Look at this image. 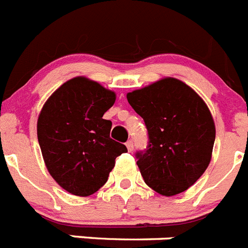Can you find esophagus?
<instances>
[{"label": "esophagus", "mask_w": 248, "mask_h": 248, "mask_svg": "<svg viewBox=\"0 0 248 248\" xmlns=\"http://www.w3.org/2000/svg\"><path fill=\"white\" fill-rule=\"evenodd\" d=\"M126 148H128L129 152H133V149H134V145H133V141L132 140L126 141Z\"/></svg>", "instance_id": "1"}]
</instances>
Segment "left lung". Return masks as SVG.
Listing matches in <instances>:
<instances>
[{"label": "left lung", "instance_id": "left-lung-1", "mask_svg": "<svg viewBox=\"0 0 248 248\" xmlns=\"http://www.w3.org/2000/svg\"><path fill=\"white\" fill-rule=\"evenodd\" d=\"M126 99L148 130L147 148L135 153L144 182L162 196L187 190L212 156L216 128L206 103L173 78L128 93Z\"/></svg>", "mask_w": 248, "mask_h": 248}]
</instances>
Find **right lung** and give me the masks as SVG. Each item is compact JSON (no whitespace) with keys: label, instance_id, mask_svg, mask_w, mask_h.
<instances>
[{"label":"right lung","instance_id":"obj_1","mask_svg":"<svg viewBox=\"0 0 248 248\" xmlns=\"http://www.w3.org/2000/svg\"><path fill=\"white\" fill-rule=\"evenodd\" d=\"M115 94L86 78H74L47 99L37 120V139L46 168L69 193L94 194L108 181L126 147L110 138L104 113Z\"/></svg>","mask_w":248,"mask_h":248}]
</instances>
